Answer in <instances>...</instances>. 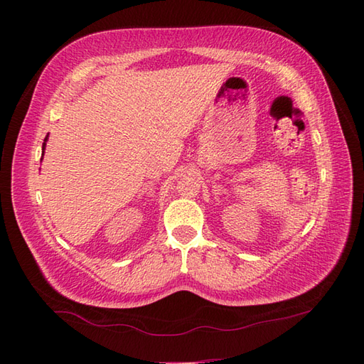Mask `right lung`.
I'll list each match as a JSON object with an SVG mask.
<instances>
[{
	"mask_svg": "<svg viewBox=\"0 0 364 364\" xmlns=\"http://www.w3.org/2000/svg\"><path fill=\"white\" fill-rule=\"evenodd\" d=\"M46 141H48V134H46V137H45V141H43V145H42V154L45 153V146H46ZM43 159V156L41 158V161Z\"/></svg>",
	"mask_w": 364,
	"mask_h": 364,
	"instance_id": "obj_1",
	"label": "right lung"
}]
</instances>
